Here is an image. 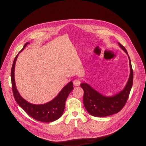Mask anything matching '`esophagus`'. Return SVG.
<instances>
[{
	"label": "esophagus",
	"instance_id": "obj_1",
	"mask_svg": "<svg viewBox=\"0 0 146 146\" xmlns=\"http://www.w3.org/2000/svg\"><path fill=\"white\" fill-rule=\"evenodd\" d=\"M81 83V81L80 79H76L73 81V85L76 86H79Z\"/></svg>",
	"mask_w": 146,
	"mask_h": 146
}]
</instances>
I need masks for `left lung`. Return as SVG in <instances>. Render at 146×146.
Listing matches in <instances>:
<instances>
[{
  "label": "left lung",
  "mask_w": 146,
  "mask_h": 146,
  "mask_svg": "<svg viewBox=\"0 0 146 146\" xmlns=\"http://www.w3.org/2000/svg\"><path fill=\"white\" fill-rule=\"evenodd\" d=\"M119 47L127 55L128 52L123 45L118 42ZM129 61L130 74L124 89L118 94L111 97L105 96L98 92L87 83H81L83 89V104L87 111L92 116L103 117L111 115L119 112L125 106L131 91L133 83V70L131 60Z\"/></svg>",
  "instance_id": "1"
}]
</instances>
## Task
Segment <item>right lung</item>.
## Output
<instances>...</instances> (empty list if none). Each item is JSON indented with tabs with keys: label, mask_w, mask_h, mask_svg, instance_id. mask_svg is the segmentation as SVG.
Listing matches in <instances>:
<instances>
[{
	"label": "right lung",
	"mask_w": 146,
	"mask_h": 146,
	"mask_svg": "<svg viewBox=\"0 0 146 146\" xmlns=\"http://www.w3.org/2000/svg\"><path fill=\"white\" fill-rule=\"evenodd\" d=\"M28 44L29 42H27L19 52L24 50ZM18 56V54L14 59L11 69L12 88L15 101L28 115L36 121L44 122H51L58 119L62 115L65 108L66 99L69 94L73 89V82L72 81L69 82L60 91L58 95L51 101L42 105H34L30 104L21 97L17 90L16 85H15L14 71L15 63H16Z\"/></svg>",
	"instance_id": "1"
}]
</instances>
